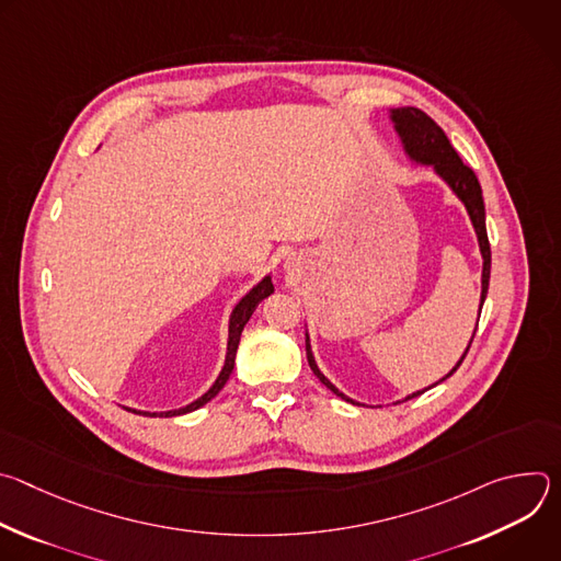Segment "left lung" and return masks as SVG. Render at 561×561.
<instances>
[{
    "mask_svg": "<svg viewBox=\"0 0 561 561\" xmlns=\"http://www.w3.org/2000/svg\"><path fill=\"white\" fill-rule=\"evenodd\" d=\"M392 122H394L397 133L402 135L407 152L413 159H417V162L433 164L437 175L444 178L448 182V186L455 191V195L463 202V206H466V210H468V215L472 219L477 239H479V251H482V257H484V273H482V304H484L486 293H489V282H491V244H489V232H486V210H484L482 186H479V180H477L474 171L461 162L457 150L453 148V144L444 135V130L424 111L411 108V106L409 108H397V111H392ZM477 322H479V319H477ZM472 337H474V333H472ZM470 344H472V340H470ZM470 344H468L466 353L470 351ZM466 353L461 355L457 366L446 377H450L459 368V364L463 362ZM306 357H308V366L319 377V381H322L327 388H331L335 394H340L342 399H346V402H353V399H348L344 392H340L322 375V370L317 368V364L312 359V353H310V346H308V340H306ZM428 388H433V386H428ZM428 388H424V390H428ZM424 390H417V392L409 394L407 399H413V397L422 394ZM407 399H402V402H407Z\"/></svg>",
    "mask_w": 561,
    "mask_h": 561,
    "instance_id": "1",
    "label": "left lung"
}]
</instances>
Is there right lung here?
I'll use <instances>...</instances> for the list:
<instances>
[{"label":"right lung","instance_id":"right-lung-1","mask_svg":"<svg viewBox=\"0 0 561 561\" xmlns=\"http://www.w3.org/2000/svg\"><path fill=\"white\" fill-rule=\"evenodd\" d=\"M273 293V284H271V277H264L242 301H239L237 306H234V310H232V314H230V327H228V353H226V364H224V368H221V373H219V377L215 379V383L208 388V392H204L197 402H193V404H188L186 409H180V411H169V413H144V415H148V417H175V415H184V413H191V411H195V409H199V407H204L206 402H210V399L224 388V383L228 381V377H230V373H232V368H234V355H237V346H239V337H242V331H244V327H247V322L251 319V314L255 312V308H257V304L262 301V299H266L268 295ZM133 413H137V411H133ZM141 415V413H139Z\"/></svg>","mask_w":561,"mask_h":561}]
</instances>
